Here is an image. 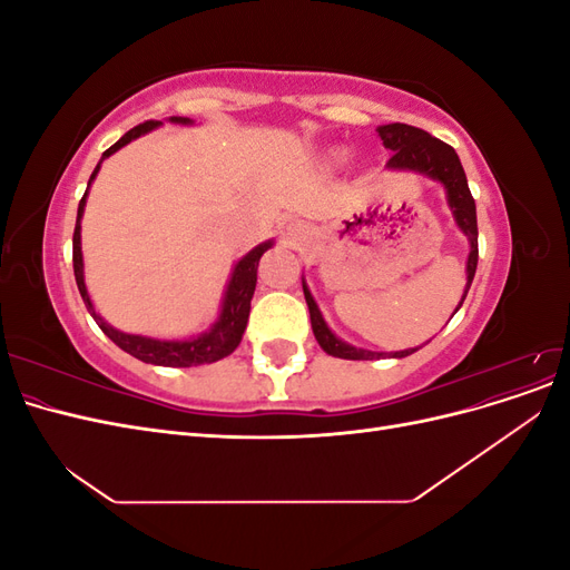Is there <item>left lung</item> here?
<instances>
[{
    "mask_svg": "<svg viewBox=\"0 0 570 570\" xmlns=\"http://www.w3.org/2000/svg\"><path fill=\"white\" fill-rule=\"evenodd\" d=\"M377 132H381V140L385 145V149L392 151V157L387 159V168L419 170V174H425V176L435 178V180H440L444 185L446 197H450V206H452L459 228L465 235H469V243H471L469 266H465V271H469V283H465L463 297H461V304H463L465 295H469V287L473 283L475 268H478V218H475V199H473L471 189H469V180H465L463 166H461V161L456 157V151H454V147L438 140V137H433L430 132H425L421 128L406 126V124L381 126V128H377ZM304 297H306V304H308V316H312L314 335H316L318 344L323 347V352H327L331 356H337V358H352V361L387 356L383 352L356 350V347H352V344L337 340L331 331H327V325H325V321H323V316L318 312V306H316V302L312 297V292L306 289V285H304ZM459 306H456V312H459ZM416 350L394 352L390 356L402 358V356L413 354Z\"/></svg>",
    "mask_w": 570,
    "mask_h": 570,
    "instance_id": "8db88e82",
    "label": "left lung"
}]
</instances>
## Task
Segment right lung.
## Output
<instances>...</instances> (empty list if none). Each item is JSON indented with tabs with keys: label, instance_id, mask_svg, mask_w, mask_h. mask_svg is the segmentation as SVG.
<instances>
[{
	"label": "right lung",
	"instance_id": "add662e5",
	"mask_svg": "<svg viewBox=\"0 0 570 570\" xmlns=\"http://www.w3.org/2000/svg\"><path fill=\"white\" fill-rule=\"evenodd\" d=\"M170 120L176 124H189V118H178L174 116ZM161 120H145V124L130 128L116 145H111L101 159L97 164V168L92 170L90 183L95 180L97 170L107 157L116 149H120L124 145H128L135 137H140L145 132H149L151 128H157ZM88 183V187H90ZM85 197H88V189L78 204V218H76V230H73V273H76V283L80 289V297L88 306V312L92 314V318L97 321V325L101 327L114 344H118L120 350L128 352L130 356L145 361V364H154V366H174V368H187V366H199V364H214V361L228 356L235 352V347L243 340V333L247 327V318H249V308H252V297H254V287H256V268H258V258L262 254L273 245V243H264L258 245L256 249H252L243 262H237L230 285L226 289V299H223V308H220V318L216 321V325L212 327L209 333L199 335L197 340H185V342H161V340H151V337H142V335H128V333H118L114 331L111 325H107L101 321L92 302L88 297V289H85V281H82V252H80V218H82V209H85Z\"/></svg>",
	"mask_w": 570,
	"mask_h": 570
}]
</instances>
